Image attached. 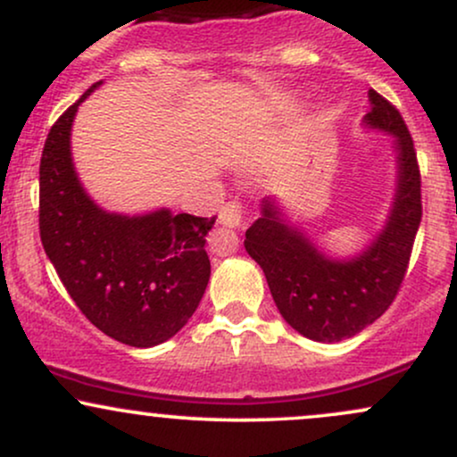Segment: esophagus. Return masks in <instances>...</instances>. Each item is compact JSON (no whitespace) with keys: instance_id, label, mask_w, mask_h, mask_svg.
Wrapping results in <instances>:
<instances>
[{"instance_id":"obj_1","label":"esophagus","mask_w":457,"mask_h":457,"mask_svg":"<svg viewBox=\"0 0 457 457\" xmlns=\"http://www.w3.org/2000/svg\"><path fill=\"white\" fill-rule=\"evenodd\" d=\"M219 221H221L225 228H238V225L243 223V204L240 202L223 204L221 212H219Z\"/></svg>"}]
</instances>
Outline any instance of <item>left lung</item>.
<instances>
[{"label": "left lung", "instance_id": "obj_1", "mask_svg": "<svg viewBox=\"0 0 457 457\" xmlns=\"http://www.w3.org/2000/svg\"><path fill=\"white\" fill-rule=\"evenodd\" d=\"M370 107L363 124L395 137L397 162L389 217L374 240L353 258H330L272 197L262 202V217L245 234L246 253L264 270L283 320L313 342L354 337L389 309L421 223V174L411 133L378 92L370 90Z\"/></svg>", "mask_w": 457, "mask_h": 457}]
</instances>
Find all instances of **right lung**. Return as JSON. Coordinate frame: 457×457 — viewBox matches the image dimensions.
Listing matches in <instances>:
<instances>
[{
  "label": "right lung",
  "mask_w": 457,
  "mask_h": 457,
  "mask_svg": "<svg viewBox=\"0 0 457 457\" xmlns=\"http://www.w3.org/2000/svg\"><path fill=\"white\" fill-rule=\"evenodd\" d=\"M83 94L51 127L40 159V240L77 307L135 348L167 342L188 322L211 279L206 234L217 217L107 212L87 195L71 152Z\"/></svg>",
  "instance_id": "add662e5"
}]
</instances>
